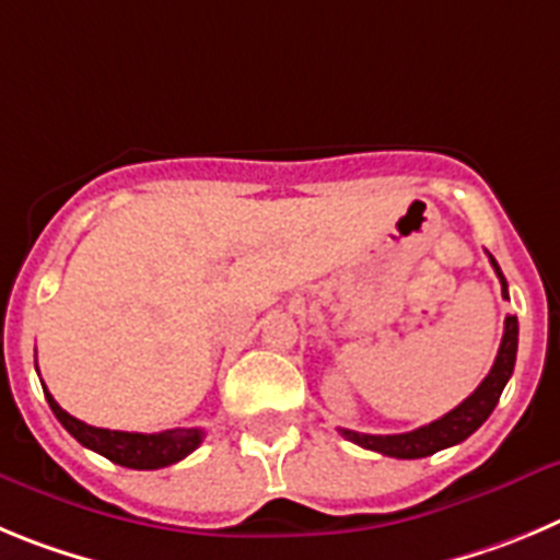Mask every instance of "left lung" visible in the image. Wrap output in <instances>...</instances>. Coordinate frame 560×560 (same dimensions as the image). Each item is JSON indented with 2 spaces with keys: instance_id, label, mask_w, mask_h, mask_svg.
Returning <instances> with one entry per match:
<instances>
[{
  "instance_id": "left-lung-1",
  "label": "left lung",
  "mask_w": 560,
  "mask_h": 560,
  "mask_svg": "<svg viewBox=\"0 0 560 560\" xmlns=\"http://www.w3.org/2000/svg\"><path fill=\"white\" fill-rule=\"evenodd\" d=\"M497 270V279L502 284V295L508 299V281L502 276L500 265L493 256H488ZM516 346H518V320L516 315L505 317V331H502L500 351H497V360H493L491 371H488L486 380L480 382L471 396L466 401L450 410L443 418L432 421V424L418 427L412 432H401V435H365V432L354 430H340L342 438H349L351 443L362 446V450L380 452L387 457H401V460H416V457L435 455V452L446 450V446H455V443L466 441L471 432H477L482 427L488 416L493 412L497 401H500L502 390H505L508 380L513 374V365H516Z\"/></svg>"
}]
</instances>
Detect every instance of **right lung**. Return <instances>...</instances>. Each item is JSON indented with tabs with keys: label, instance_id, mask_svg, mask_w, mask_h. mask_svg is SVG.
I'll return each instance as SVG.
<instances>
[{
	"label": "right lung",
	"instance_id": "obj_1",
	"mask_svg": "<svg viewBox=\"0 0 560 560\" xmlns=\"http://www.w3.org/2000/svg\"><path fill=\"white\" fill-rule=\"evenodd\" d=\"M49 407H52L55 418H58L63 430L80 441L85 450L97 452V455L108 457L110 463H119L125 468H164L173 463L184 460L189 452H195L203 441V430H164V432H119V430H103V427H92L80 421V418L69 416L58 401L52 399V393L44 390Z\"/></svg>",
	"mask_w": 560,
	"mask_h": 560
}]
</instances>
